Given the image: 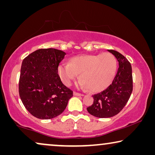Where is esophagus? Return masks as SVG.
I'll list each match as a JSON object with an SVG mask.
<instances>
[{
  "instance_id": "1",
  "label": "esophagus",
  "mask_w": 155,
  "mask_h": 155,
  "mask_svg": "<svg viewBox=\"0 0 155 155\" xmlns=\"http://www.w3.org/2000/svg\"><path fill=\"white\" fill-rule=\"evenodd\" d=\"M74 95H75V96H83L84 94H81V93H78V92H74Z\"/></svg>"
}]
</instances>
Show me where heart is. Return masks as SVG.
Wrapping results in <instances>:
<instances>
[{
  "label": "heart",
  "mask_w": 155,
  "mask_h": 155,
  "mask_svg": "<svg viewBox=\"0 0 155 155\" xmlns=\"http://www.w3.org/2000/svg\"><path fill=\"white\" fill-rule=\"evenodd\" d=\"M116 61L113 55L104 53L75 56L70 63H61L58 73L65 85H71L80 73L77 85L92 92L103 91L109 85L115 75Z\"/></svg>",
  "instance_id": "1"
}]
</instances>
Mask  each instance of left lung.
Returning <instances> with one entry per match:
<instances>
[{
    "instance_id": "left-lung-1",
    "label": "left lung",
    "mask_w": 155,
    "mask_h": 155,
    "mask_svg": "<svg viewBox=\"0 0 155 155\" xmlns=\"http://www.w3.org/2000/svg\"><path fill=\"white\" fill-rule=\"evenodd\" d=\"M118 63L111 84L103 92L93 95L94 102L87 108L91 115L98 118H110L118 114L128 102L133 91L132 68L129 61L119 52L108 50Z\"/></svg>"
}]
</instances>
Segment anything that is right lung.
Listing matches in <instances>:
<instances>
[{"mask_svg":"<svg viewBox=\"0 0 155 155\" xmlns=\"http://www.w3.org/2000/svg\"><path fill=\"white\" fill-rule=\"evenodd\" d=\"M65 54L56 48H41L22 61L19 94L25 107L36 118L51 119L59 116L73 97V91L63 84L58 74Z\"/></svg>","mask_w":155,"mask_h":155,"instance_id":"right-lung-1","label":"right lung"}]
</instances>
